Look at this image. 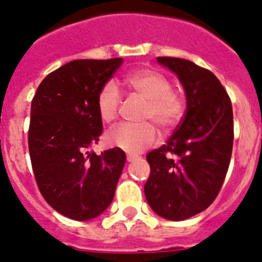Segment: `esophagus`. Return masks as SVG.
I'll use <instances>...</instances> for the list:
<instances>
[{
	"instance_id": "obj_1",
	"label": "esophagus",
	"mask_w": 262,
	"mask_h": 262,
	"mask_svg": "<svg viewBox=\"0 0 262 262\" xmlns=\"http://www.w3.org/2000/svg\"><path fill=\"white\" fill-rule=\"evenodd\" d=\"M134 160H137V156H130V155L126 156V161H128V162H133Z\"/></svg>"
}]
</instances>
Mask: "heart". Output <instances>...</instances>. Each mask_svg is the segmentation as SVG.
Returning <instances> with one entry per match:
<instances>
[{
    "label": "heart",
    "mask_w": 262,
    "mask_h": 262,
    "mask_svg": "<svg viewBox=\"0 0 262 262\" xmlns=\"http://www.w3.org/2000/svg\"><path fill=\"white\" fill-rule=\"evenodd\" d=\"M124 83L136 95L147 100L143 120L157 124L162 130H170L181 121L185 113V99L171 82L155 70H137L124 78ZM121 106V95L113 82L99 91L96 107L104 123H113L118 118ZM106 141L128 153H139L157 141V130L150 123L120 124L107 133Z\"/></svg>",
    "instance_id": "1"
}]
</instances>
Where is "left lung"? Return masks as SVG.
Here are the masks:
<instances>
[{
  "instance_id": "8db88e82",
  "label": "left lung",
  "mask_w": 262,
  "mask_h": 262,
  "mask_svg": "<svg viewBox=\"0 0 262 262\" xmlns=\"http://www.w3.org/2000/svg\"><path fill=\"white\" fill-rule=\"evenodd\" d=\"M157 60L178 75L186 112L167 143L147 155L150 173L144 194L158 215L184 221L207 209L221 191L233 148V113L209 70L182 58Z\"/></svg>"
}]
</instances>
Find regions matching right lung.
Returning a JSON list of instances; mask_svg holds the SVG:
<instances>
[{
	"mask_svg": "<svg viewBox=\"0 0 262 262\" xmlns=\"http://www.w3.org/2000/svg\"><path fill=\"white\" fill-rule=\"evenodd\" d=\"M123 58L76 59L49 73L31 101L28 142L41 195L53 209L75 221L100 215L113 202L125 163L115 147L89 152L99 142V91Z\"/></svg>",
	"mask_w": 262,
	"mask_h": 262,
	"instance_id": "right-lung-1",
	"label": "right lung"
}]
</instances>
